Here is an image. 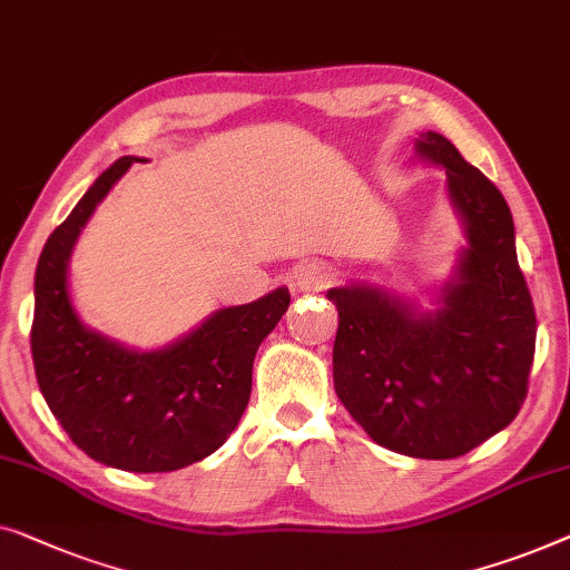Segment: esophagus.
Listing matches in <instances>:
<instances>
[{"instance_id":"34e87169","label":"esophagus","mask_w":570,"mask_h":570,"mask_svg":"<svg viewBox=\"0 0 570 570\" xmlns=\"http://www.w3.org/2000/svg\"><path fill=\"white\" fill-rule=\"evenodd\" d=\"M288 282H292L294 292H323L333 284V268L323 261L302 263L292 271Z\"/></svg>"}]
</instances>
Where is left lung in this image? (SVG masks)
<instances>
[{
	"mask_svg": "<svg viewBox=\"0 0 570 570\" xmlns=\"http://www.w3.org/2000/svg\"><path fill=\"white\" fill-rule=\"evenodd\" d=\"M415 155L444 167L464 247L434 288V309L380 284L327 288L338 309L333 382L372 442L419 460H452L517 419L537 320L501 190L442 134L423 131Z\"/></svg>",
	"mask_w": 570,
	"mask_h": 570,
	"instance_id": "8db88e82",
	"label": "left lung"
}]
</instances>
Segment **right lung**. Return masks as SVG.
Returning a JSON list of instances; mask_svg holds the SVG:
<instances>
[{"label": "right lung", "mask_w": 570, "mask_h": 570, "mask_svg": "<svg viewBox=\"0 0 570 570\" xmlns=\"http://www.w3.org/2000/svg\"><path fill=\"white\" fill-rule=\"evenodd\" d=\"M136 157H121L87 188L43 245L36 268L30 348L41 395L87 456L126 472H173L227 442L253 390L263 338L288 309L286 286L155 351L128 348L82 323L69 292L75 245Z\"/></svg>", "instance_id": "add662e5"}]
</instances>
